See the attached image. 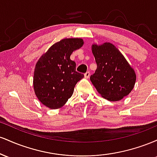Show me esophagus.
<instances>
[{"label": "esophagus", "mask_w": 157, "mask_h": 157, "mask_svg": "<svg viewBox=\"0 0 157 157\" xmlns=\"http://www.w3.org/2000/svg\"><path fill=\"white\" fill-rule=\"evenodd\" d=\"M84 76H85V77H86V78H89V76H90V72H89V71H87V72L85 73Z\"/></svg>", "instance_id": "1"}]
</instances>
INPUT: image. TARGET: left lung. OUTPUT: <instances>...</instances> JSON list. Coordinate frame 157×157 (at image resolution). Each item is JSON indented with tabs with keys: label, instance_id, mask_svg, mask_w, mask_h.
Listing matches in <instances>:
<instances>
[{
	"label": "left lung",
	"instance_id": "left-lung-1",
	"mask_svg": "<svg viewBox=\"0 0 157 157\" xmlns=\"http://www.w3.org/2000/svg\"><path fill=\"white\" fill-rule=\"evenodd\" d=\"M97 68L90 80L102 97L118 101L127 96L136 82L134 70L112 44L92 45Z\"/></svg>",
	"mask_w": 157,
	"mask_h": 157
}]
</instances>
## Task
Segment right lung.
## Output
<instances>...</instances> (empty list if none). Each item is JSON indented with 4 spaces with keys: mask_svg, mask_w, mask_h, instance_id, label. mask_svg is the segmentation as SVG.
<instances>
[{
    "mask_svg": "<svg viewBox=\"0 0 157 157\" xmlns=\"http://www.w3.org/2000/svg\"><path fill=\"white\" fill-rule=\"evenodd\" d=\"M83 45L80 38H66L56 43L41 56L35 66L33 86L38 100L51 109L61 108L73 94L77 82L84 75L76 71L70 59Z\"/></svg>",
    "mask_w": 157,
    "mask_h": 157,
    "instance_id": "right-lung-1",
    "label": "right lung"
}]
</instances>
